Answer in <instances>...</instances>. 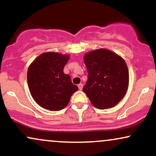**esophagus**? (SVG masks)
<instances>
[{"label": "esophagus", "instance_id": "obj_1", "mask_svg": "<svg viewBox=\"0 0 156 156\" xmlns=\"http://www.w3.org/2000/svg\"><path fill=\"white\" fill-rule=\"evenodd\" d=\"M78 89H79L80 90H82V89H83V84L79 83L78 85Z\"/></svg>", "mask_w": 156, "mask_h": 156}]
</instances>
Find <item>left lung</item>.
<instances>
[{
	"label": "left lung",
	"instance_id": "left-lung-1",
	"mask_svg": "<svg viewBox=\"0 0 156 156\" xmlns=\"http://www.w3.org/2000/svg\"><path fill=\"white\" fill-rule=\"evenodd\" d=\"M88 79L83 91L96 108L115 106L124 98L129 74L122 58L106 49H98L84 55Z\"/></svg>",
	"mask_w": 156,
	"mask_h": 156
}]
</instances>
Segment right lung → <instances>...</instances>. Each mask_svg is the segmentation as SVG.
<instances>
[{"mask_svg":"<svg viewBox=\"0 0 156 156\" xmlns=\"http://www.w3.org/2000/svg\"><path fill=\"white\" fill-rule=\"evenodd\" d=\"M69 55L48 52L32 62L27 80L32 97L40 106L51 111H60L69 103L71 96L78 89L64 73Z\"/></svg>","mask_w":156,"mask_h":156,"instance_id":"obj_1","label":"right lung"}]
</instances>
